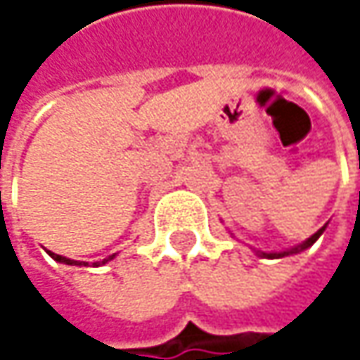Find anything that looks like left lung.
<instances>
[{"label": "left lung", "mask_w": 360, "mask_h": 360, "mask_svg": "<svg viewBox=\"0 0 360 360\" xmlns=\"http://www.w3.org/2000/svg\"><path fill=\"white\" fill-rule=\"evenodd\" d=\"M325 227L327 225H323L317 233H313L307 242H302V244H298V246H294V248H290V250H283V252H260V250H254L258 256H262V258H283V256H290V254H298V252L307 250V248H311L319 238H321V233L325 231Z\"/></svg>", "instance_id": "obj_1"}]
</instances>
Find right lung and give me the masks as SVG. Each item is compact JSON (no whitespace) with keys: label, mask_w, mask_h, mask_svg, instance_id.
<instances>
[{"label":"right lung","mask_w":360,"mask_h":360,"mask_svg":"<svg viewBox=\"0 0 360 360\" xmlns=\"http://www.w3.org/2000/svg\"><path fill=\"white\" fill-rule=\"evenodd\" d=\"M47 254H49L53 260H58V262H64V264H72V266H75V264H77V266H81V264H87V262H83V260H70V258H66V256H60V254H53V252H49V250H47ZM114 256H116V254H112V256L104 258V260H100V262H94V264H96V266H100V264H106V262H108V260H112Z\"/></svg>","instance_id":"1"}]
</instances>
